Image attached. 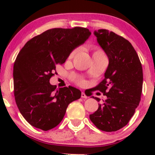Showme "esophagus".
<instances>
[{
	"instance_id": "obj_1",
	"label": "esophagus",
	"mask_w": 155,
	"mask_h": 155,
	"mask_svg": "<svg viewBox=\"0 0 155 155\" xmlns=\"http://www.w3.org/2000/svg\"><path fill=\"white\" fill-rule=\"evenodd\" d=\"M81 97H82V98H85V99H86V98H87V96L86 95H85V93H84V92H81Z\"/></svg>"
}]
</instances>
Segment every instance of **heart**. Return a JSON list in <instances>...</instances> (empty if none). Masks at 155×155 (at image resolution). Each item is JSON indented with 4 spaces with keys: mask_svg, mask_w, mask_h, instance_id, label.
I'll return each instance as SVG.
<instances>
[{
    "mask_svg": "<svg viewBox=\"0 0 155 155\" xmlns=\"http://www.w3.org/2000/svg\"><path fill=\"white\" fill-rule=\"evenodd\" d=\"M77 51H78L77 49H74V50H73V51H71V52L70 53V55H69V56H70V58H71V57L74 56V55L75 54L76 52H77ZM93 54H104V51L101 50V49H99V48H97V47H94V52H93ZM76 81H77V83L79 84V85H81V86H82V85H84V84H85V81H84V80H81V79H76Z\"/></svg>",
    "mask_w": 155,
    "mask_h": 155,
    "instance_id": "1",
    "label": "heart"
}]
</instances>
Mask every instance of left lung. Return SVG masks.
I'll return each mask as SVG.
<instances>
[{
  "label": "left lung",
  "instance_id": "1",
  "mask_svg": "<svg viewBox=\"0 0 155 155\" xmlns=\"http://www.w3.org/2000/svg\"><path fill=\"white\" fill-rule=\"evenodd\" d=\"M94 33L109 63L105 79L92 90L101 92L107 98L104 104H98L90 119L101 130L114 132L128 123L139 104L143 70L136 51L127 39L106 29Z\"/></svg>",
  "mask_w": 155,
  "mask_h": 155
}]
</instances>
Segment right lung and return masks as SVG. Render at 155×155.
Listing matches in <instances>:
<instances>
[{
  "label": "right lung",
  "instance_id": "add662e5",
  "mask_svg": "<svg viewBox=\"0 0 155 155\" xmlns=\"http://www.w3.org/2000/svg\"><path fill=\"white\" fill-rule=\"evenodd\" d=\"M89 29L53 28L28 41L14 65V94L19 111L30 124L47 131L63 120L69 104L81 97V91L69 86L57 89L49 79L70 53L84 43Z\"/></svg>",
  "mask_w": 155,
  "mask_h": 155
}]
</instances>
